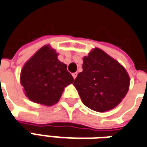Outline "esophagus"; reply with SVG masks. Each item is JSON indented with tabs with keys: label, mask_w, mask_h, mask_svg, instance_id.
I'll return each mask as SVG.
<instances>
[{
	"label": "esophagus",
	"mask_w": 147,
	"mask_h": 147,
	"mask_svg": "<svg viewBox=\"0 0 147 147\" xmlns=\"http://www.w3.org/2000/svg\"><path fill=\"white\" fill-rule=\"evenodd\" d=\"M77 75H78V73H73L72 76L73 78H74V79H75V78H77Z\"/></svg>",
	"instance_id": "1"
}]
</instances>
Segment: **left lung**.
Wrapping results in <instances>:
<instances>
[{"mask_svg": "<svg viewBox=\"0 0 147 147\" xmlns=\"http://www.w3.org/2000/svg\"><path fill=\"white\" fill-rule=\"evenodd\" d=\"M83 71L74 84L81 101L97 112L112 110L128 92L130 78L126 69L105 51L94 49L83 58Z\"/></svg>", "mask_w": 147, "mask_h": 147, "instance_id": "1", "label": "left lung"}]
</instances>
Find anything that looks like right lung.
Instances as JSON below:
<instances>
[{"label":"right lung","instance_id":"right-lung-1","mask_svg":"<svg viewBox=\"0 0 147 147\" xmlns=\"http://www.w3.org/2000/svg\"><path fill=\"white\" fill-rule=\"evenodd\" d=\"M49 45L40 49L23 66L20 81L30 101L52 106L57 103L64 88L74 82L67 66L58 59Z\"/></svg>","mask_w":147,"mask_h":147}]
</instances>
